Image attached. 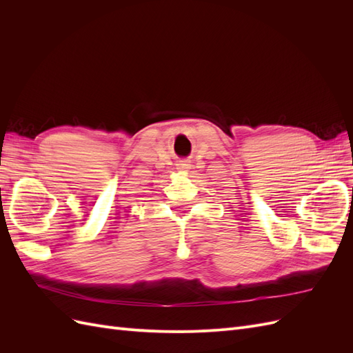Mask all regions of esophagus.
<instances>
[{
	"label": "esophagus",
	"mask_w": 353,
	"mask_h": 353,
	"mask_svg": "<svg viewBox=\"0 0 353 353\" xmlns=\"http://www.w3.org/2000/svg\"><path fill=\"white\" fill-rule=\"evenodd\" d=\"M191 168V165H190V162H187V160H181L179 163H176V169H179V170H188Z\"/></svg>",
	"instance_id": "1"
}]
</instances>
